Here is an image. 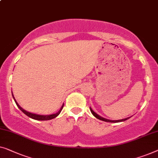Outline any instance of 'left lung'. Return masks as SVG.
Returning a JSON list of instances; mask_svg holds the SVG:
<instances>
[{
    "label": "left lung",
    "instance_id": "1",
    "mask_svg": "<svg viewBox=\"0 0 158 158\" xmlns=\"http://www.w3.org/2000/svg\"><path fill=\"white\" fill-rule=\"evenodd\" d=\"M90 110H91V112L92 113V114L94 115V116L96 117V118L100 119L102 121H104V122H107V123H120V122H123V121H125L127 119L130 118V117H127V118L126 119H119V120H110V119H105V118H103V117H102L101 116H99L97 114V113H95L94 111L92 110V108H90Z\"/></svg>",
    "mask_w": 158,
    "mask_h": 158
}]
</instances>
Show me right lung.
Returning a JSON list of instances; mask_svg holds the SVG:
<instances>
[{
    "label": "right lung",
    "mask_w": 158,
    "mask_h": 158,
    "mask_svg": "<svg viewBox=\"0 0 158 158\" xmlns=\"http://www.w3.org/2000/svg\"><path fill=\"white\" fill-rule=\"evenodd\" d=\"M13 99H14V101L15 102V104H16V105H17L18 107H19L20 110H21L22 112L24 113V114H25L26 115H27L28 117H31V118H32V119H36V120H49V119H54V118H55V117H56L58 115L60 114V112H61L62 109H63V107H64V104H63V105H62V106L61 107V109H60V110H59V112H58L57 113H56V114H50V115H39V114H32V113L28 112H27V111L24 110L23 108H21V106L19 105V104L17 103V102L15 101V99L14 98V97H13Z\"/></svg>",
    "instance_id": "right-lung-1"
}]
</instances>
